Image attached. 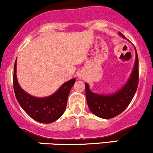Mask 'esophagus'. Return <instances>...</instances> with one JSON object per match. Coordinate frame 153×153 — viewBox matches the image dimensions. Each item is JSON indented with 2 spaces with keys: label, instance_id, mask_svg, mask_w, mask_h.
I'll return each instance as SVG.
<instances>
[{
  "label": "esophagus",
  "instance_id": "34e87169",
  "mask_svg": "<svg viewBox=\"0 0 153 153\" xmlns=\"http://www.w3.org/2000/svg\"><path fill=\"white\" fill-rule=\"evenodd\" d=\"M79 77H80V78H82V76L81 74H79Z\"/></svg>",
  "mask_w": 153,
  "mask_h": 153
}]
</instances>
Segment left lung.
<instances>
[{
  "label": "left lung",
  "instance_id": "1",
  "mask_svg": "<svg viewBox=\"0 0 153 153\" xmlns=\"http://www.w3.org/2000/svg\"><path fill=\"white\" fill-rule=\"evenodd\" d=\"M120 36L125 38L122 33ZM136 50L134 69L126 85L116 93L110 95H100L93 93L89 85L85 83L87 103L90 111L98 117L110 119L122 113L132 101L139 84V58Z\"/></svg>",
  "mask_w": 153,
  "mask_h": 153
}]
</instances>
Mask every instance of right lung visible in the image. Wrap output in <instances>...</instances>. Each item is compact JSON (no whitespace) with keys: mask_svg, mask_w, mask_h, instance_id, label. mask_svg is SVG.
I'll return each instance as SVG.
<instances>
[{"mask_svg":"<svg viewBox=\"0 0 153 153\" xmlns=\"http://www.w3.org/2000/svg\"><path fill=\"white\" fill-rule=\"evenodd\" d=\"M76 79L73 78L66 82L59 89L44 98L30 96L21 88L17 79V60L14 63V90L16 98L21 107L30 117L39 123H51L60 117L66 108L67 101L70 90L74 85Z\"/></svg>","mask_w":153,"mask_h":153,"instance_id":"1","label":"right lung"}]
</instances>
